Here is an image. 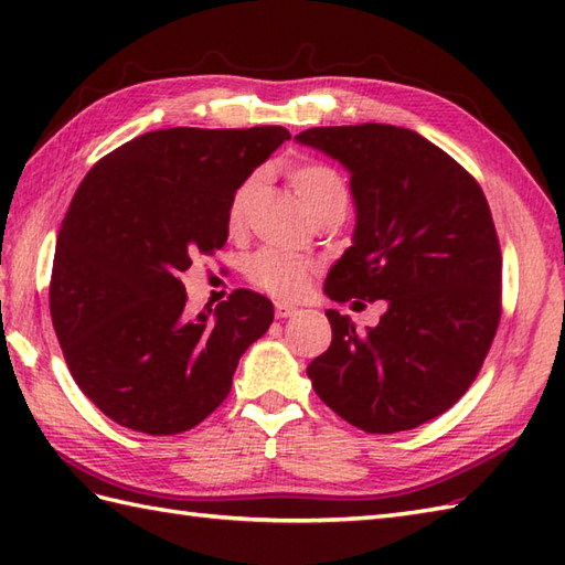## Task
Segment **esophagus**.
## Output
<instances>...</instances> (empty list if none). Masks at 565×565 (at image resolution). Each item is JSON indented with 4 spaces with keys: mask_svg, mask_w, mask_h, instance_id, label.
Returning <instances> with one entry per match:
<instances>
[{
    "mask_svg": "<svg viewBox=\"0 0 565 565\" xmlns=\"http://www.w3.org/2000/svg\"><path fill=\"white\" fill-rule=\"evenodd\" d=\"M274 313H276V318L284 320V318H291V316H296V313H298V308H296V306H289V303H284V301H276V306H274Z\"/></svg>",
    "mask_w": 565,
    "mask_h": 565,
    "instance_id": "1",
    "label": "esophagus"
}]
</instances>
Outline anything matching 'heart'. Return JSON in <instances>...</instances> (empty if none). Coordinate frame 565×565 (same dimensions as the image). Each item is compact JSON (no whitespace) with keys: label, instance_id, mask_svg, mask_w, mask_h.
Wrapping results in <instances>:
<instances>
[{"label":"heart","instance_id":"obj_1","mask_svg":"<svg viewBox=\"0 0 565 565\" xmlns=\"http://www.w3.org/2000/svg\"><path fill=\"white\" fill-rule=\"evenodd\" d=\"M289 182L294 184L296 194L301 196L306 211L316 221L328 218V215H344L347 206H350V191H347L344 179L330 164L298 162L289 167ZM257 189L259 177L252 174L233 191L231 203H227V227L233 233L245 225L252 201L257 196ZM310 274H313V267L306 259L274 247L259 249L247 262V276L252 284H257L264 291L286 298L301 296L310 281Z\"/></svg>","mask_w":565,"mask_h":565}]
</instances>
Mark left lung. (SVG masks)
Masks as SVG:
<instances>
[{"label":"left lung","mask_w":565,"mask_h":565,"mask_svg":"<svg viewBox=\"0 0 565 565\" xmlns=\"http://www.w3.org/2000/svg\"><path fill=\"white\" fill-rule=\"evenodd\" d=\"M296 140L350 172L356 225L326 294L388 306L364 332L326 310L332 342L308 364V379L359 429H413L461 398L495 338L502 255L483 189L407 128L328 126Z\"/></svg>","instance_id":"1"}]
</instances>
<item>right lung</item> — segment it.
Wrapping results in <instances>:
<instances>
[{"label": "right lung", "mask_w": 565, "mask_h": 565, "mask_svg": "<svg viewBox=\"0 0 565 565\" xmlns=\"http://www.w3.org/2000/svg\"><path fill=\"white\" fill-rule=\"evenodd\" d=\"M289 138L281 126L152 130L84 177L57 233L51 318L72 379L114 423L179 435L231 393L274 306L237 289L189 318L179 274L225 245L233 191Z\"/></svg>", "instance_id": "obj_1"}]
</instances>
